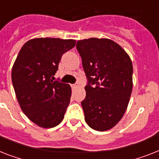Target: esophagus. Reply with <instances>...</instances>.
I'll return each instance as SVG.
<instances>
[{"label":"esophagus","instance_id":"esophagus-1","mask_svg":"<svg viewBox=\"0 0 159 159\" xmlns=\"http://www.w3.org/2000/svg\"><path fill=\"white\" fill-rule=\"evenodd\" d=\"M70 86H71L72 89H76V88L78 87V84H70Z\"/></svg>","mask_w":159,"mask_h":159}]
</instances>
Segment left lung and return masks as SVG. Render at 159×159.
<instances>
[{
	"label": "left lung",
	"mask_w": 159,
	"mask_h": 159,
	"mask_svg": "<svg viewBox=\"0 0 159 159\" xmlns=\"http://www.w3.org/2000/svg\"><path fill=\"white\" fill-rule=\"evenodd\" d=\"M88 84L81 106L88 125L104 132L122 119L132 91L133 68L131 58L119 44L109 39L78 40Z\"/></svg>",
	"instance_id": "left-lung-1"
}]
</instances>
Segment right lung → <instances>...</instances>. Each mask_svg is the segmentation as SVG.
Listing matches in <instances>:
<instances>
[{
    "label": "right lung",
    "mask_w": 159,
    "mask_h": 159,
    "mask_svg": "<svg viewBox=\"0 0 159 159\" xmlns=\"http://www.w3.org/2000/svg\"><path fill=\"white\" fill-rule=\"evenodd\" d=\"M75 43L58 38L31 39L14 61L11 78L17 100L27 117L41 128L58 125L70 103L71 88L53 80V75L62 54Z\"/></svg>",
    "instance_id": "obj_1"
}]
</instances>
